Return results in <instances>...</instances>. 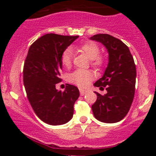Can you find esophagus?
<instances>
[{
  "label": "esophagus",
  "mask_w": 156,
  "mask_h": 156,
  "mask_svg": "<svg viewBox=\"0 0 156 156\" xmlns=\"http://www.w3.org/2000/svg\"><path fill=\"white\" fill-rule=\"evenodd\" d=\"M79 90H80V94H81V96L85 95L87 92V91L85 90H82V89H79Z\"/></svg>",
  "instance_id": "esophagus-1"
}]
</instances>
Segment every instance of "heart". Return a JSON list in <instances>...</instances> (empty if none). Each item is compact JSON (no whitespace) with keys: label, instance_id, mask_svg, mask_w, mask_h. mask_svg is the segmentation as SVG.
<instances>
[{"label":"heart","instance_id":"b5f03b06","mask_svg":"<svg viewBox=\"0 0 156 156\" xmlns=\"http://www.w3.org/2000/svg\"><path fill=\"white\" fill-rule=\"evenodd\" d=\"M78 50L84 53L95 66H101L104 59L103 56H99L100 48L98 45L92 41H87L78 47ZM72 62V51L70 48H67L61 55V63L65 68H69ZM94 74L91 71L78 69L69 75V81L72 84L80 87H86L94 80Z\"/></svg>","mask_w":156,"mask_h":156}]
</instances>
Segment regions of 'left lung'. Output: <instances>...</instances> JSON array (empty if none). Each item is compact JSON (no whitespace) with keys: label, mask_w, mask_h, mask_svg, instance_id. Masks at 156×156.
<instances>
[{"label":"left lung","mask_w":156,"mask_h":156,"mask_svg":"<svg viewBox=\"0 0 156 156\" xmlns=\"http://www.w3.org/2000/svg\"><path fill=\"white\" fill-rule=\"evenodd\" d=\"M90 40L103 44L108 53V66L101 78L94 84L103 90L105 95L97 94V101L92 105L94 115L104 123H116L126 116L135 93L136 66L129 48L122 41L107 34H98Z\"/></svg>","instance_id":"obj_1"}]
</instances>
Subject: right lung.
<instances>
[{"label":"right lung","mask_w":156,"mask_h":156,"mask_svg":"<svg viewBox=\"0 0 156 156\" xmlns=\"http://www.w3.org/2000/svg\"><path fill=\"white\" fill-rule=\"evenodd\" d=\"M78 36L47 34L30 46L23 68V83L28 100L37 117L50 125L72 119L78 87L68 84L63 92L56 89L61 81V55Z\"/></svg>","instance_id":"obj_1"}]
</instances>
